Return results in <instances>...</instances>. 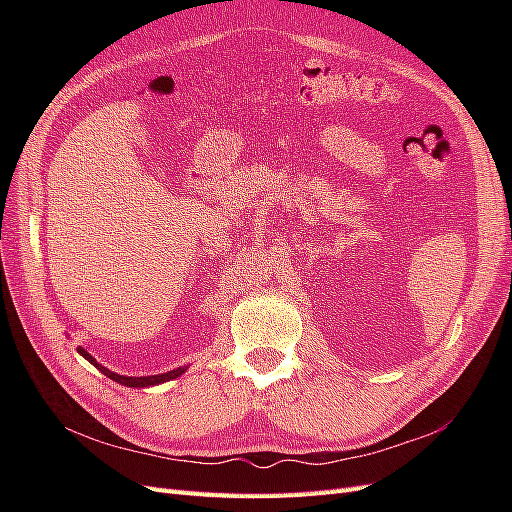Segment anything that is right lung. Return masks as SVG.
I'll return each mask as SVG.
<instances>
[{
    "label": "right lung",
    "mask_w": 512,
    "mask_h": 512,
    "mask_svg": "<svg viewBox=\"0 0 512 512\" xmlns=\"http://www.w3.org/2000/svg\"><path fill=\"white\" fill-rule=\"evenodd\" d=\"M76 350H79V354L85 356V359H87L91 365L98 367L106 378H111V380H115V382H119V384H123V386H130V389H132V386H134V389H145V386H153V384H162V382H168V380H175V378H179V376L183 374V371H185V367H177V369H173V371H166V374H158V376H119V374H115V371L102 367L85 348L79 346Z\"/></svg>",
    "instance_id": "obj_1"
}]
</instances>
